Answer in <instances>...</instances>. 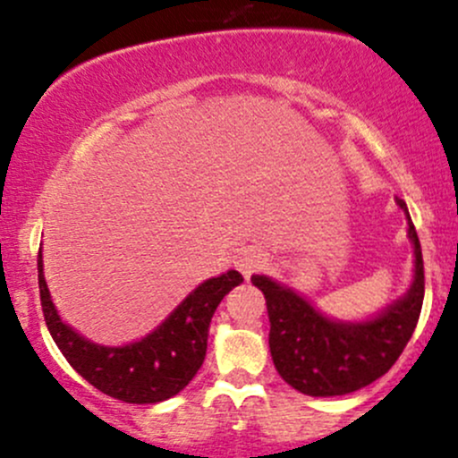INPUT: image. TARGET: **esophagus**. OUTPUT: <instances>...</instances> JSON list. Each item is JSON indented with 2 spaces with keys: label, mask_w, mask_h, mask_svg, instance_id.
Instances as JSON below:
<instances>
[{
  "label": "esophagus",
  "mask_w": 458,
  "mask_h": 458,
  "mask_svg": "<svg viewBox=\"0 0 458 458\" xmlns=\"http://www.w3.org/2000/svg\"><path fill=\"white\" fill-rule=\"evenodd\" d=\"M266 263H267L266 252L250 248V250H246L242 257L237 259V270L242 272V275L246 276V279H250V276L255 275V272L263 270V266H266Z\"/></svg>",
  "instance_id": "1"
}]
</instances>
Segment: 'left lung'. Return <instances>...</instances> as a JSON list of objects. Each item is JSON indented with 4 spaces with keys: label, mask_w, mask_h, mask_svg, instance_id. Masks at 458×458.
<instances>
[{
    "label": "left lung",
    "mask_w": 458,
    "mask_h": 458,
    "mask_svg": "<svg viewBox=\"0 0 458 458\" xmlns=\"http://www.w3.org/2000/svg\"><path fill=\"white\" fill-rule=\"evenodd\" d=\"M408 216V234L414 243V284L401 301L366 323L330 321L293 290L267 276L255 275L266 297L270 318V354L276 372L294 390L308 396H339L370 386L383 377L408 345L426 293L423 255L408 206L396 197Z\"/></svg>",
    "instance_id": "8db88e82"
}]
</instances>
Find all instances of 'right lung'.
Returning a JSON list of instances; mask_svg holds the SVG:
<instances>
[{
    "label": "right lung",
    "mask_w": 458,
    "mask_h": 458,
    "mask_svg": "<svg viewBox=\"0 0 458 458\" xmlns=\"http://www.w3.org/2000/svg\"><path fill=\"white\" fill-rule=\"evenodd\" d=\"M44 321L66 361L90 386L126 403H159L182 392L206 359L208 326L221 299L243 281L237 270L208 279L155 332L122 348H104L68 327L50 301L37 255Z\"/></svg>",
    "instance_id": "right-lung-1"
}]
</instances>
